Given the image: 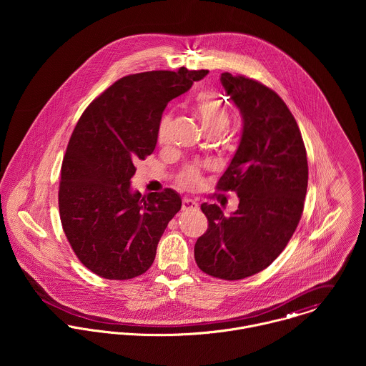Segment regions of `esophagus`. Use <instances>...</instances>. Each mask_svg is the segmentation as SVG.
Here are the masks:
<instances>
[{"label": "esophagus", "mask_w": 366, "mask_h": 366, "mask_svg": "<svg viewBox=\"0 0 366 366\" xmlns=\"http://www.w3.org/2000/svg\"><path fill=\"white\" fill-rule=\"evenodd\" d=\"M182 209L183 211H196V209H199V204L192 199H183Z\"/></svg>", "instance_id": "1"}]
</instances>
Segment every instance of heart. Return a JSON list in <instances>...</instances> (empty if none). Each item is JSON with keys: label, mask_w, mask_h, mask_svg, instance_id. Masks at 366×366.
I'll list each match as a JSON object with an SVG mask.
<instances>
[{"label": "heart", "mask_w": 366, "mask_h": 366, "mask_svg": "<svg viewBox=\"0 0 366 366\" xmlns=\"http://www.w3.org/2000/svg\"><path fill=\"white\" fill-rule=\"evenodd\" d=\"M196 111L202 127L209 135H218L221 134L228 122H229V111L225 102L218 97L215 93L211 92H202L196 99ZM173 121L172 112H166L157 125V142L166 144L169 139V131ZM177 182L180 186L186 189H197L202 183V174L199 167L196 166H186L177 176Z\"/></svg>", "instance_id": "1"}]
</instances>
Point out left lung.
<instances>
[{
  "mask_svg": "<svg viewBox=\"0 0 366 366\" xmlns=\"http://www.w3.org/2000/svg\"><path fill=\"white\" fill-rule=\"evenodd\" d=\"M221 83L244 128L217 190L235 192L239 204L228 217L217 204H202L209 228L194 259L209 276L239 280L267 267L290 241L303 214L309 164L299 125L272 89L227 71Z\"/></svg>",
  "mask_w": 366,
  "mask_h": 366,
  "instance_id": "8db88e82",
  "label": "left lung"
}]
</instances>
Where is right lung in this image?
<instances>
[{
	"label": "right lung",
	"mask_w": 366,
	"mask_h": 366,
	"mask_svg": "<svg viewBox=\"0 0 366 366\" xmlns=\"http://www.w3.org/2000/svg\"><path fill=\"white\" fill-rule=\"evenodd\" d=\"M207 73L180 67L129 74L81 114L61 163L59 212L71 249L93 273L127 280L155 261L182 199L172 189L131 192L135 163L155 151L167 103Z\"/></svg>",
	"instance_id": "obj_1"
}]
</instances>
